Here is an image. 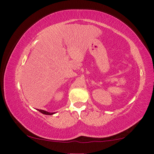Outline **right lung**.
<instances>
[{"label":"right lung","instance_id":"1","mask_svg":"<svg viewBox=\"0 0 154 154\" xmlns=\"http://www.w3.org/2000/svg\"><path fill=\"white\" fill-rule=\"evenodd\" d=\"M36 110L41 112V113L45 114V115H48V116H51V115L56 113L55 112H53V113H50V112H48V111H44V110H41V109H36Z\"/></svg>","mask_w":154,"mask_h":154}]
</instances>
